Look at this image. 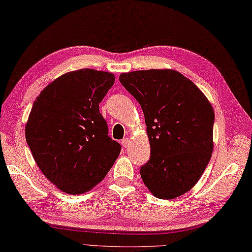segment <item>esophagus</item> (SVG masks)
<instances>
[{"mask_svg": "<svg viewBox=\"0 0 252 252\" xmlns=\"http://www.w3.org/2000/svg\"><path fill=\"white\" fill-rule=\"evenodd\" d=\"M129 142H130V141H129V139H128V138H125V139H123L122 140V145L123 146H124V147H127L128 145H129Z\"/></svg>", "mask_w": 252, "mask_h": 252, "instance_id": "esophagus-1", "label": "esophagus"}]
</instances>
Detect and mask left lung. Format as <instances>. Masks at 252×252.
Returning a JSON list of instances; mask_svg holds the SVG:
<instances>
[{"instance_id":"obj_1","label":"left lung","mask_w":252,"mask_h":252,"mask_svg":"<svg viewBox=\"0 0 252 252\" xmlns=\"http://www.w3.org/2000/svg\"><path fill=\"white\" fill-rule=\"evenodd\" d=\"M120 82L140 103L151 144L140 169L155 197L174 199L191 189L213 153L214 110L192 81L172 69L122 73Z\"/></svg>"}]
</instances>
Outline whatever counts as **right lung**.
<instances>
[{
  "mask_svg": "<svg viewBox=\"0 0 252 252\" xmlns=\"http://www.w3.org/2000/svg\"><path fill=\"white\" fill-rule=\"evenodd\" d=\"M114 75L95 69L67 72L36 98L26 139L36 163L62 191L80 194L103 180L121 152L108 136L99 102Z\"/></svg>",
  "mask_w": 252,
  "mask_h": 252,
  "instance_id": "1",
  "label": "right lung"
}]
</instances>
